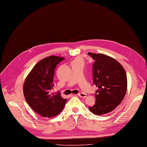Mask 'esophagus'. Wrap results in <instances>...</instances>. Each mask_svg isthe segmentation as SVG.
I'll return each instance as SVG.
<instances>
[{"label":"esophagus","instance_id":"1","mask_svg":"<svg viewBox=\"0 0 147 147\" xmlns=\"http://www.w3.org/2000/svg\"><path fill=\"white\" fill-rule=\"evenodd\" d=\"M78 96L81 97H82V98H84V97L87 96V94H86V93H84V92H80V93H78Z\"/></svg>","mask_w":147,"mask_h":147}]
</instances>
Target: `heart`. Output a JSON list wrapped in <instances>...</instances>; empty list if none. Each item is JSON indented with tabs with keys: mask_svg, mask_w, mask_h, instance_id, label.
<instances>
[{
	"mask_svg": "<svg viewBox=\"0 0 147 147\" xmlns=\"http://www.w3.org/2000/svg\"><path fill=\"white\" fill-rule=\"evenodd\" d=\"M79 62H83V59H82L81 58L78 57V58L74 59V60L73 61V63H79Z\"/></svg>",
	"mask_w": 147,
	"mask_h": 147,
	"instance_id": "heart-1",
	"label": "heart"
}]
</instances>
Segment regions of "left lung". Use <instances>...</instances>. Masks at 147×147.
<instances>
[{
    "label": "left lung",
    "instance_id": "obj_1",
    "mask_svg": "<svg viewBox=\"0 0 147 147\" xmlns=\"http://www.w3.org/2000/svg\"><path fill=\"white\" fill-rule=\"evenodd\" d=\"M94 60L92 65L93 83L98 88L95 104L89 109L96 115L112 111L122 102L127 88L125 69L114 58L104 54L88 53Z\"/></svg>",
    "mask_w": 147,
    "mask_h": 147
}]
</instances>
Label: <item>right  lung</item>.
<instances>
[{"label": "right lung", "instance_id": "obj_1", "mask_svg": "<svg viewBox=\"0 0 147 147\" xmlns=\"http://www.w3.org/2000/svg\"><path fill=\"white\" fill-rule=\"evenodd\" d=\"M65 58L50 56L41 60L33 67L24 84V94L27 102L37 114L52 117L61 112L67 99L61 94L53 92V77L56 66Z\"/></svg>", "mask_w": 147, "mask_h": 147}]
</instances>
